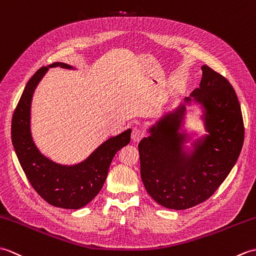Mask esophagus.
<instances>
[{
	"label": "esophagus",
	"mask_w": 256,
	"mask_h": 256,
	"mask_svg": "<svg viewBox=\"0 0 256 256\" xmlns=\"http://www.w3.org/2000/svg\"><path fill=\"white\" fill-rule=\"evenodd\" d=\"M144 136V132L142 128L134 127V128L132 129V141H134V142H138V141H140L141 139H142Z\"/></svg>",
	"instance_id": "esophagus-1"
}]
</instances>
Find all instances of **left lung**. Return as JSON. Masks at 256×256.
Here are the masks:
<instances>
[{"label":"left lung","instance_id":"8db88e82","mask_svg":"<svg viewBox=\"0 0 256 256\" xmlns=\"http://www.w3.org/2000/svg\"><path fill=\"white\" fill-rule=\"evenodd\" d=\"M202 71L200 88L148 127L149 136L138 146L148 194L168 209L183 210L208 200L231 172L243 146L234 88L209 66H202ZM192 104L201 110L202 135L184 127L186 107Z\"/></svg>","mask_w":256,"mask_h":256}]
</instances>
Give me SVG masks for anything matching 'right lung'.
Wrapping results in <instances>:
<instances>
[{
    "instance_id": "add662e5",
    "label": "right lung",
    "mask_w": 256,
    "mask_h": 256,
    "mask_svg": "<svg viewBox=\"0 0 256 256\" xmlns=\"http://www.w3.org/2000/svg\"><path fill=\"white\" fill-rule=\"evenodd\" d=\"M78 70L64 62L42 66L34 74L22 92L12 119V142L17 158L39 195L50 205L64 209H80L98 194L108 174L112 158L130 142L132 129L112 136L83 161L61 164L46 156L34 141L30 127L32 100L35 90L50 68Z\"/></svg>"
}]
</instances>
